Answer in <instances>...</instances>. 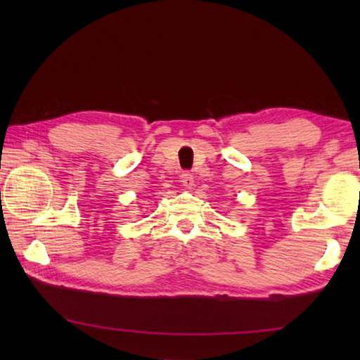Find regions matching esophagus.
Masks as SVG:
<instances>
[{
  "label": "esophagus",
  "mask_w": 360,
  "mask_h": 360,
  "mask_svg": "<svg viewBox=\"0 0 360 360\" xmlns=\"http://www.w3.org/2000/svg\"><path fill=\"white\" fill-rule=\"evenodd\" d=\"M179 179L182 182V186L187 187V188H192L195 186V179H193V174L188 173V172H182Z\"/></svg>",
  "instance_id": "esophagus-1"
}]
</instances>
